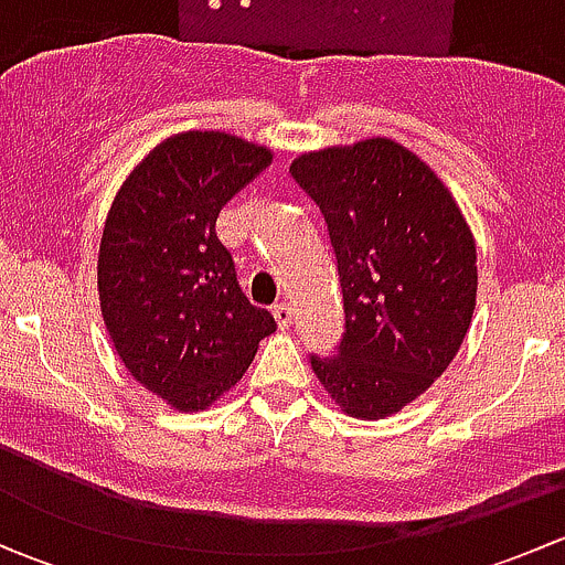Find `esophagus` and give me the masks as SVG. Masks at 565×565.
<instances>
[{
  "mask_svg": "<svg viewBox=\"0 0 565 565\" xmlns=\"http://www.w3.org/2000/svg\"><path fill=\"white\" fill-rule=\"evenodd\" d=\"M273 317H276L278 328H281V330H287L289 324H292V306H289L287 300H281V303H276V306H273Z\"/></svg>",
  "mask_w": 565,
  "mask_h": 565,
  "instance_id": "esophagus-1",
  "label": "esophagus"
}]
</instances>
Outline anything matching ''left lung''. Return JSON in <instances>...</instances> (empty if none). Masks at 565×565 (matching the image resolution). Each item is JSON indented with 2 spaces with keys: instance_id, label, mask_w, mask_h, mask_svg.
Here are the masks:
<instances>
[{
  "instance_id": "1",
  "label": "left lung",
  "mask_w": 565,
  "mask_h": 565,
  "mask_svg": "<svg viewBox=\"0 0 565 565\" xmlns=\"http://www.w3.org/2000/svg\"><path fill=\"white\" fill-rule=\"evenodd\" d=\"M339 270L344 333L311 369L352 418L420 396L459 352L476 309V241L437 174L407 147L366 139L295 158Z\"/></svg>"
}]
</instances>
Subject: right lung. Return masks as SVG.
Masks as SVG:
<instances>
[{
    "instance_id": "obj_1",
    "label": "right lung",
    "mask_w": 565,
    "mask_h": 565,
    "mask_svg": "<svg viewBox=\"0 0 565 565\" xmlns=\"http://www.w3.org/2000/svg\"><path fill=\"white\" fill-rule=\"evenodd\" d=\"M270 161L237 136L188 130L158 145L108 210L98 256L108 335L125 369L182 413L230 391L276 330L215 235L224 204Z\"/></svg>"
}]
</instances>
